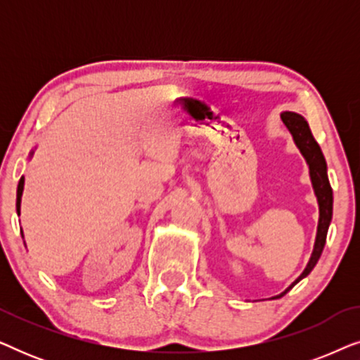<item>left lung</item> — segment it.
Returning <instances> with one entry per match:
<instances>
[{"label":"left lung","mask_w":360,"mask_h":360,"mask_svg":"<svg viewBox=\"0 0 360 360\" xmlns=\"http://www.w3.org/2000/svg\"><path fill=\"white\" fill-rule=\"evenodd\" d=\"M280 117H282L283 124L287 126V129L293 137L295 146H297L298 150L302 152L303 159L308 165L309 180H311L314 196H316V201H318L319 218H318V228H316V238H314L313 252H311V257L308 260L307 267H304L302 275H300V277L295 280V282L290 285L285 292H282L274 298L283 297L288 290H292L300 280L307 277V275L314 269V265L318 264L319 257H321L324 244H326V234H328L329 224H331V219H333V190H331V185H329L328 165H326V160H324L321 147H319L318 142L314 141L311 129H309L307 120H304L302 115H298V112H293V111H283L280 112Z\"/></svg>","instance_id":"left-lung-1"}]
</instances>
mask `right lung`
Instances as JSON below:
<instances>
[{"label": "right lung", "instance_id": "1", "mask_svg": "<svg viewBox=\"0 0 360 360\" xmlns=\"http://www.w3.org/2000/svg\"><path fill=\"white\" fill-rule=\"evenodd\" d=\"M32 155H34V150H31V154H29V160L32 159ZM22 191H24V176H21V180H19V184H18V193H16V211H18V216L21 214V196H22ZM21 234H22V231H21ZM22 238H24V234H22Z\"/></svg>", "mask_w": 360, "mask_h": 360}]
</instances>
